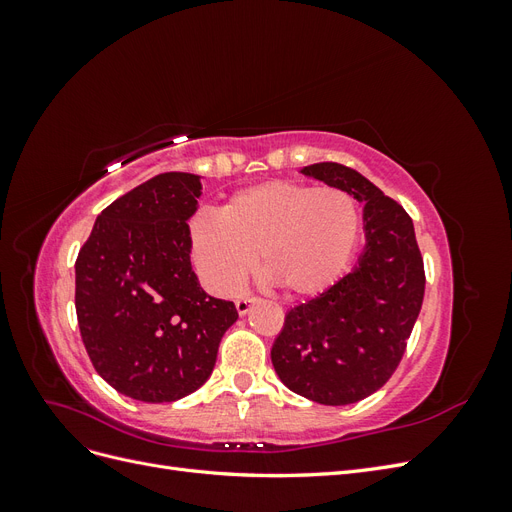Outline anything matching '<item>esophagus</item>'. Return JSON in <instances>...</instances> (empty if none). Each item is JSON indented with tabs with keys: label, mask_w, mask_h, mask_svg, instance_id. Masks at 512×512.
Returning <instances> with one entry per match:
<instances>
[{
	"label": "esophagus",
	"mask_w": 512,
	"mask_h": 512,
	"mask_svg": "<svg viewBox=\"0 0 512 512\" xmlns=\"http://www.w3.org/2000/svg\"><path fill=\"white\" fill-rule=\"evenodd\" d=\"M254 303H256L254 297H241V299H237V301H235V307H237L239 316H245L247 312H250V307H252Z\"/></svg>",
	"instance_id": "obj_1"
}]
</instances>
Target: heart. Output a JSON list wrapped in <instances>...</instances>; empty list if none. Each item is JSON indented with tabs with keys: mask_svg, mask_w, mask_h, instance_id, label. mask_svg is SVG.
<instances>
[{
	"mask_svg": "<svg viewBox=\"0 0 512 512\" xmlns=\"http://www.w3.org/2000/svg\"><path fill=\"white\" fill-rule=\"evenodd\" d=\"M354 198L322 185L273 179L232 194L188 222V252L213 294L237 292L256 265L288 297H316L346 271L359 241Z\"/></svg>",
	"mask_w": 512,
	"mask_h": 512,
	"instance_id": "obj_1",
	"label": "heart"
}]
</instances>
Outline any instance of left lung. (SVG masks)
I'll return each instance as SVG.
<instances>
[{
  "instance_id": "8db88e82",
  "label": "left lung",
  "mask_w": 512,
  "mask_h": 512,
  "mask_svg": "<svg viewBox=\"0 0 512 512\" xmlns=\"http://www.w3.org/2000/svg\"><path fill=\"white\" fill-rule=\"evenodd\" d=\"M301 175L363 203L365 247L342 280L286 314L271 361L292 393L324 406L356 404L393 376L425 294V269L404 207L354 168L320 162Z\"/></svg>"
}]
</instances>
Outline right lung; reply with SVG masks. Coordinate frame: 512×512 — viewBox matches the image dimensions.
Returning <instances> with one entry per match:
<instances>
[{
	"label": "right lung",
	"mask_w": 512,
	"mask_h": 512,
	"mask_svg": "<svg viewBox=\"0 0 512 512\" xmlns=\"http://www.w3.org/2000/svg\"><path fill=\"white\" fill-rule=\"evenodd\" d=\"M203 183L162 173L108 205L76 258V316L98 374L145 404L203 386L239 314L192 271L188 222Z\"/></svg>",
	"instance_id": "obj_1"
}]
</instances>
